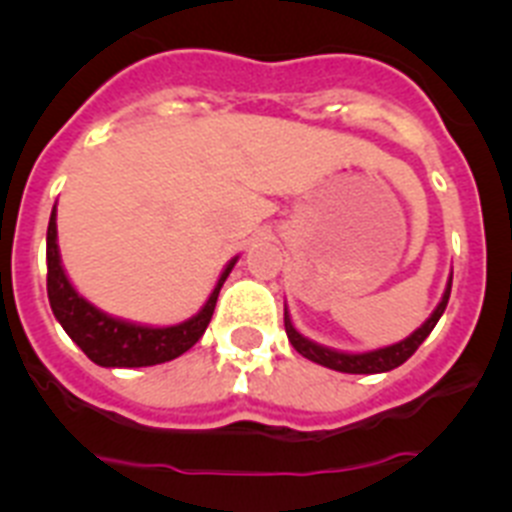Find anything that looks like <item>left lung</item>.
<instances>
[{
    "label": "left lung",
    "instance_id": "1",
    "mask_svg": "<svg viewBox=\"0 0 512 512\" xmlns=\"http://www.w3.org/2000/svg\"><path fill=\"white\" fill-rule=\"evenodd\" d=\"M449 295H451V282L446 284V292H443L441 302H438V307L433 310L431 318L425 320L415 333H410L405 341L377 348V351H366V354H343V351H333V348H325V346H318V343L307 341L305 336L297 333L292 320H289L287 307H284V330H287L289 343L295 346L297 354L315 361V364L328 366V369H336V372H346V374H382V372H390V369H397L400 364H405V361L418 351L420 343L431 336V330L436 328L443 310H446V305H449Z\"/></svg>",
    "mask_w": 512,
    "mask_h": 512
}]
</instances>
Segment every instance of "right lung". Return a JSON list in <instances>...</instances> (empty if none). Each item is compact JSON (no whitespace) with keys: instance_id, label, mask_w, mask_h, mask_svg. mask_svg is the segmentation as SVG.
<instances>
[{"instance_id":"obj_1","label":"right lung","mask_w":512,"mask_h":512,"mask_svg":"<svg viewBox=\"0 0 512 512\" xmlns=\"http://www.w3.org/2000/svg\"><path fill=\"white\" fill-rule=\"evenodd\" d=\"M45 261H48V302H51L53 315L69 333L71 341L99 366H153L189 351L210 325L220 287L235 266V259L225 266L223 277L217 279V287L212 289L210 300L194 318L171 325V328H148V325H133L104 315L102 310L89 305L71 287L61 266V256H58L56 207H53L51 223H48Z\"/></svg>"}]
</instances>
